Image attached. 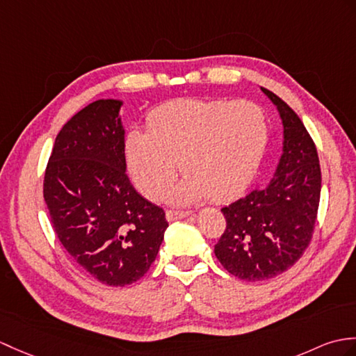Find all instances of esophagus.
I'll use <instances>...</instances> for the list:
<instances>
[{
	"label": "esophagus",
	"mask_w": 356,
	"mask_h": 356,
	"mask_svg": "<svg viewBox=\"0 0 356 356\" xmlns=\"http://www.w3.org/2000/svg\"><path fill=\"white\" fill-rule=\"evenodd\" d=\"M191 211H175V209H168L165 212V217H167L168 221H176V220H181L188 217Z\"/></svg>",
	"instance_id": "34e87169"
}]
</instances>
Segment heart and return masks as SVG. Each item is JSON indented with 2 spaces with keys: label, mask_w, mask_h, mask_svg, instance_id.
<instances>
[{
  "label": "heart",
  "mask_w": 356,
  "mask_h": 356,
  "mask_svg": "<svg viewBox=\"0 0 356 356\" xmlns=\"http://www.w3.org/2000/svg\"><path fill=\"white\" fill-rule=\"evenodd\" d=\"M147 126L130 129L124 139L129 175L145 197L159 200L181 163L188 176L172 193L177 203L227 202L241 194L270 136L267 112L250 100L179 98L154 109Z\"/></svg>",
  "instance_id": "obj_1"
}]
</instances>
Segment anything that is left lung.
I'll use <instances>...</instances> for the list:
<instances>
[{
  "instance_id": "8db88e82",
  "label": "left lung",
  "mask_w": 356,
  "mask_h": 356,
  "mask_svg": "<svg viewBox=\"0 0 356 356\" xmlns=\"http://www.w3.org/2000/svg\"><path fill=\"white\" fill-rule=\"evenodd\" d=\"M261 89L282 118V158L270 181L221 208L226 229L213 249L230 275L250 282L275 277L300 259L312 239L321 191L308 130L284 100Z\"/></svg>"
}]
</instances>
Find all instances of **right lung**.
I'll return each instance as SVG.
<instances>
[{"label":"right lung","instance_id":"obj_1","mask_svg":"<svg viewBox=\"0 0 356 356\" xmlns=\"http://www.w3.org/2000/svg\"><path fill=\"white\" fill-rule=\"evenodd\" d=\"M120 100H97L54 140L44 198L54 234L90 276L109 286L136 282L158 256L165 212L126 175Z\"/></svg>","mask_w":356,"mask_h":356}]
</instances>
